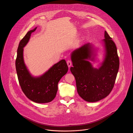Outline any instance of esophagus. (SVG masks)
<instances>
[{
	"mask_svg": "<svg viewBox=\"0 0 133 133\" xmlns=\"http://www.w3.org/2000/svg\"><path fill=\"white\" fill-rule=\"evenodd\" d=\"M67 65H68V67L69 68V67H70V66H71V65H72V62H71V61L68 60V61H67Z\"/></svg>",
	"mask_w": 133,
	"mask_h": 133,
	"instance_id": "obj_1",
	"label": "esophagus"
}]
</instances>
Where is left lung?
<instances>
[{
    "label": "left lung",
    "instance_id": "obj_1",
    "mask_svg": "<svg viewBox=\"0 0 133 133\" xmlns=\"http://www.w3.org/2000/svg\"><path fill=\"white\" fill-rule=\"evenodd\" d=\"M102 40L104 59L98 68L95 62L97 49L89 43L73 51L71 54L73 67L70 68L75 78L79 95L86 101L95 102L106 97L114 87L119 68V59L116 45L107 32Z\"/></svg>",
    "mask_w": 133,
    "mask_h": 133
}]
</instances>
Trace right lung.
Masks as SVG:
<instances>
[{
  "label": "right lung",
  "instance_id": "obj_1",
  "mask_svg": "<svg viewBox=\"0 0 133 133\" xmlns=\"http://www.w3.org/2000/svg\"><path fill=\"white\" fill-rule=\"evenodd\" d=\"M36 28L37 27L28 32L20 41L15 66L19 84L26 96L34 102L46 103L52 101L56 97L58 82L67 73L68 67L66 61L62 59L40 76H33L30 73L24 62L23 48Z\"/></svg>",
  "mask_w": 133,
  "mask_h": 133
}]
</instances>
